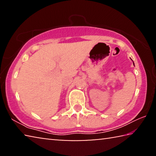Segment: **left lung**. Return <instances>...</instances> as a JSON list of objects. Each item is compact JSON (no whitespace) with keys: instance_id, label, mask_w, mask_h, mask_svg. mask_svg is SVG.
Returning <instances> with one entry per match:
<instances>
[{"instance_id":"8db88e82","label":"left lung","mask_w":156,"mask_h":156,"mask_svg":"<svg viewBox=\"0 0 156 156\" xmlns=\"http://www.w3.org/2000/svg\"><path fill=\"white\" fill-rule=\"evenodd\" d=\"M133 65H134V63H133Z\"/></svg>"}]
</instances>
